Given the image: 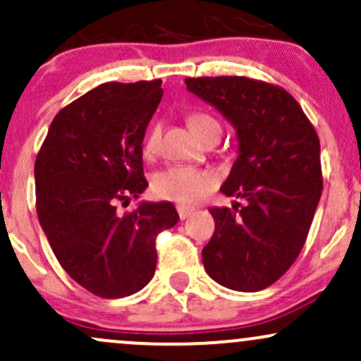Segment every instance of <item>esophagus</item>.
<instances>
[{"label": "esophagus", "mask_w": 361, "mask_h": 361, "mask_svg": "<svg viewBox=\"0 0 361 361\" xmlns=\"http://www.w3.org/2000/svg\"><path fill=\"white\" fill-rule=\"evenodd\" d=\"M195 214V209L192 207H185V205H178V215H180L181 221H185V219H188L190 215Z\"/></svg>", "instance_id": "obj_1"}]
</instances>
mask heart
Listing matches in <instances>:
<instances>
[{
  "instance_id": "obj_1",
  "label": "heart",
  "mask_w": 361,
  "mask_h": 361,
  "mask_svg": "<svg viewBox=\"0 0 361 361\" xmlns=\"http://www.w3.org/2000/svg\"><path fill=\"white\" fill-rule=\"evenodd\" d=\"M188 126L198 139H204L209 134H221V123L205 111H192L188 114ZM163 126L161 122H152L142 139L144 156H156L159 151ZM215 186V176L205 169L192 166H171L157 173L152 181V192L157 198L176 202L181 205H193L202 202Z\"/></svg>"
}]
</instances>
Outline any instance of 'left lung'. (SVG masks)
Wrapping results in <instances>:
<instances>
[{
  "instance_id": "8db88e82",
  "label": "left lung",
  "mask_w": 361,
  "mask_h": 361,
  "mask_svg": "<svg viewBox=\"0 0 361 361\" xmlns=\"http://www.w3.org/2000/svg\"><path fill=\"white\" fill-rule=\"evenodd\" d=\"M185 82L235 127L239 157L221 192L246 200L241 209H210L205 271L227 288L258 292L285 275L307 239L322 192L317 132L281 86L246 76Z\"/></svg>"
}]
</instances>
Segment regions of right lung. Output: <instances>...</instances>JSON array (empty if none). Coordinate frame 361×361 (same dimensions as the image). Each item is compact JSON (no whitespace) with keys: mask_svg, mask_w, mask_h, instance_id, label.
<instances>
[{"mask_svg":"<svg viewBox=\"0 0 361 361\" xmlns=\"http://www.w3.org/2000/svg\"><path fill=\"white\" fill-rule=\"evenodd\" d=\"M161 80L105 82L52 120L35 159V207L74 281L103 299L139 292L156 270V238L178 222L169 202L118 214L146 190L142 139Z\"/></svg>","mask_w":361,"mask_h":361,"instance_id":"1","label":"right lung"}]
</instances>
